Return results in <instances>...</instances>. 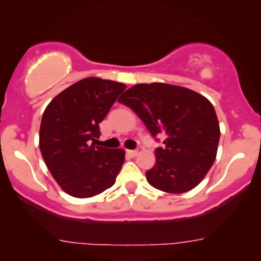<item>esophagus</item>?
<instances>
[{
  "instance_id": "esophagus-1",
  "label": "esophagus",
  "mask_w": 261,
  "mask_h": 261,
  "mask_svg": "<svg viewBox=\"0 0 261 261\" xmlns=\"http://www.w3.org/2000/svg\"><path fill=\"white\" fill-rule=\"evenodd\" d=\"M126 153L131 156H136L137 154H139V150H137V149H127Z\"/></svg>"
}]
</instances>
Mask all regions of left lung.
Masks as SVG:
<instances>
[{
  "label": "left lung",
  "mask_w": 261,
  "mask_h": 261,
  "mask_svg": "<svg viewBox=\"0 0 261 261\" xmlns=\"http://www.w3.org/2000/svg\"><path fill=\"white\" fill-rule=\"evenodd\" d=\"M139 115L153 137L164 135L156 163L146 172L163 192H188L205 177L216 158L220 126L214 107L196 91L163 83L137 84L118 99Z\"/></svg>",
  "instance_id": "obj_1"
}]
</instances>
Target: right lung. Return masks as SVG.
<instances>
[{
  "label": "right lung",
  "instance_id": "add662e5",
  "mask_svg": "<svg viewBox=\"0 0 261 261\" xmlns=\"http://www.w3.org/2000/svg\"><path fill=\"white\" fill-rule=\"evenodd\" d=\"M126 85L86 77L53 98L43 112L40 150L53 178L65 193L90 198L115 184L124 149L95 146L99 122Z\"/></svg>",
  "mask_w": 261,
  "mask_h": 261
}]
</instances>
